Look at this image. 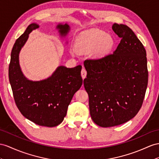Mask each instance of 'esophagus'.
Here are the masks:
<instances>
[{
	"label": "esophagus",
	"mask_w": 159,
	"mask_h": 159,
	"mask_svg": "<svg viewBox=\"0 0 159 159\" xmlns=\"http://www.w3.org/2000/svg\"><path fill=\"white\" fill-rule=\"evenodd\" d=\"M81 76H82L83 79L86 78L87 76V70H85L84 68L82 69V70H81Z\"/></svg>",
	"instance_id": "1"
}]
</instances>
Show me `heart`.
Listing matches in <instances>:
<instances>
[{
  "instance_id": "b5f03b06",
  "label": "heart",
  "mask_w": 159,
  "mask_h": 159,
  "mask_svg": "<svg viewBox=\"0 0 159 159\" xmlns=\"http://www.w3.org/2000/svg\"><path fill=\"white\" fill-rule=\"evenodd\" d=\"M76 46L83 52H91L97 58H101L109 54L113 47L111 38L103 31H88L81 34L76 41ZM75 46L71 47L70 51L75 54L78 50Z\"/></svg>"
}]
</instances>
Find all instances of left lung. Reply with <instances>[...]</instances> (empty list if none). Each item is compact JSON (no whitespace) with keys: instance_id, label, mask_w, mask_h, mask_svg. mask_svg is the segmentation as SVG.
Masks as SVG:
<instances>
[{"instance_id":"1","label":"left lung","mask_w":159,"mask_h":159,"mask_svg":"<svg viewBox=\"0 0 159 159\" xmlns=\"http://www.w3.org/2000/svg\"><path fill=\"white\" fill-rule=\"evenodd\" d=\"M112 30L121 38L113 54L84 62L90 115L103 128L124 124L135 117L148 84L144 46L127 25L114 23Z\"/></svg>"}]
</instances>
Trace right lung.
Here are the masks:
<instances>
[{
  "label": "right lung",
  "instance_id": "right-lung-1",
  "mask_svg": "<svg viewBox=\"0 0 159 159\" xmlns=\"http://www.w3.org/2000/svg\"><path fill=\"white\" fill-rule=\"evenodd\" d=\"M39 25L31 23L16 40L11 51L9 77L15 102L21 114L34 123L46 127H54L62 123L75 93L82 86V66L74 68L60 66L51 76L39 81L28 80L19 65V55L31 32ZM61 36L70 31L67 23L56 27Z\"/></svg>",
  "mask_w": 159,
  "mask_h": 159
}]
</instances>
